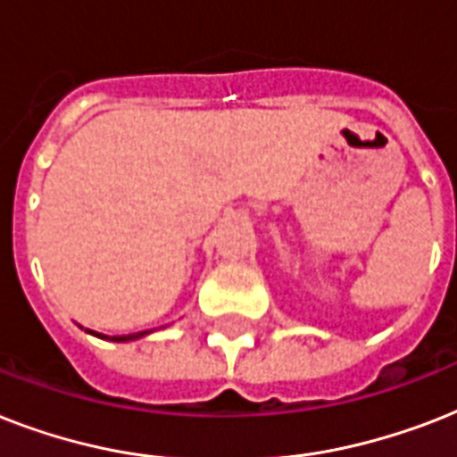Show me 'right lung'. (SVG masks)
<instances>
[{
    "label": "right lung",
    "mask_w": 457,
    "mask_h": 457,
    "mask_svg": "<svg viewBox=\"0 0 457 457\" xmlns=\"http://www.w3.org/2000/svg\"><path fill=\"white\" fill-rule=\"evenodd\" d=\"M87 332L99 337V339H111V341H132V339H139V337H145V334H149V332H137V334H123V337H106V334L92 332V329H87Z\"/></svg>",
    "instance_id": "add662e5"
}]
</instances>
